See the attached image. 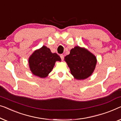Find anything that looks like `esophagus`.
<instances>
[{"mask_svg": "<svg viewBox=\"0 0 121 121\" xmlns=\"http://www.w3.org/2000/svg\"><path fill=\"white\" fill-rule=\"evenodd\" d=\"M60 57L61 58V59H62V60H63L64 59V55H60Z\"/></svg>", "mask_w": 121, "mask_h": 121, "instance_id": "obj_1", "label": "esophagus"}]
</instances>
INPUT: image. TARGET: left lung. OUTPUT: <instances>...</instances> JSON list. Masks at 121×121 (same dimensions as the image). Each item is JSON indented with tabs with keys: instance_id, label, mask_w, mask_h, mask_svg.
<instances>
[{
	"instance_id": "obj_1",
	"label": "left lung",
	"mask_w": 121,
	"mask_h": 121,
	"mask_svg": "<svg viewBox=\"0 0 121 121\" xmlns=\"http://www.w3.org/2000/svg\"><path fill=\"white\" fill-rule=\"evenodd\" d=\"M71 73L78 80H83L91 76L97 63L95 57L86 49L76 46L69 55L65 57Z\"/></svg>"
}]
</instances>
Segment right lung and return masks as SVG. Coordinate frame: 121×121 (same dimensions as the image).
<instances>
[{
    "mask_svg": "<svg viewBox=\"0 0 121 121\" xmlns=\"http://www.w3.org/2000/svg\"><path fill=\"white\" fill-rule=\"evenodd\" d=\"M56 61H60L57 53H52L50 48L43 46L35 51L29 58L30 69L33 73L40 78H45L52 70Z\"/></svg>",
    "mask_w": 121,
    "mask_h": 121,
    "instance_id": "1",
    "label": "right lung"
}]
</instances>
